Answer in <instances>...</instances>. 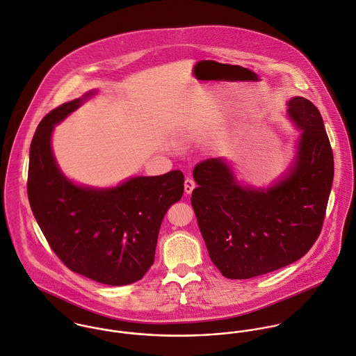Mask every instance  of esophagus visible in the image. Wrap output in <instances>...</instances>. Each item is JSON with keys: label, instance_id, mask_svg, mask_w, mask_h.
<instances>
[{"label": "esophagus", "instance_id": "1", "mask_svg": "<svg viewBox=\"0 0 356 356\" xmlns=\"http://www.w3.org/2000/svg\"><path fill=\"white\" fill-rule=\"evenodd\" d=\"M184 185H185V193H188V195H191L193 192V189L196 188V182L192 178H186Z\"/></svg>", "mask_w": 356, "mask_h": 356}]
</instances>
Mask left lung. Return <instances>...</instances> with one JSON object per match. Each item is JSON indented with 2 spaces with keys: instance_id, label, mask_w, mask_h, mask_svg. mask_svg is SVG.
<instances>
[{
  "instance_id": "left-lung-1",
  "label": "left lung",
  "mask_w": 356,
  "mask_h": 356,
  "mask_svg": "<svg viewBox=\"0 0 356 356\" xmlns=\"http://www.w3.org/2000/svg\"><path fill=\"white\" fill-rule=\"evenodd\" d=\"M302 130L298 156L268 189L241 186L222 157L199 163L192 193L199 229L212 263L223 277L247 280L303 257L322 230L334 161L318 108L305 97L288 102Z\"/></svg>"
}]
</instances>
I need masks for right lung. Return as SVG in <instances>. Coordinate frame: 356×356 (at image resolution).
Wrapping results in <instances>:
<instances>
[{
	"mask_svg": "<svg viewBox=\"0 0 356 356\" xmlns=\"http://www.w3.org/2000/svg\"><path fill=\"white\" fill-rule=\"evenodd\" d=\"M95 92L51 111L30 147L27 195L53 252L74 273L105 285L141 280L154 260L161 220L184 195L179 170L134 177L111 189L74 185L58 170L51 147L54 124Z\"/></svg>",
	"mask_w": 356,
	"mask_h": 356,
	"instance_id": "right-lung-1",
	"label": "right lung"
}]
</instances>
